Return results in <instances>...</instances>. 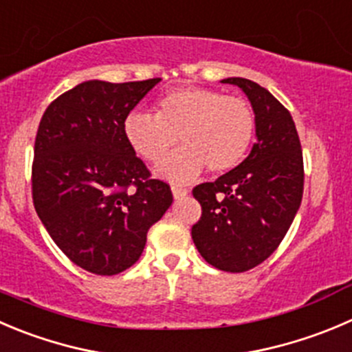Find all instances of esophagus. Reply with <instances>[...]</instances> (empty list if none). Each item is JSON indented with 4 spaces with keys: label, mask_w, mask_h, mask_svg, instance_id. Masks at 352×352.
I'll return each mask as SVG.
<instances>
[{
    "label": "esophagus",
    "mask_w": 352,
    "mask_h": 352,
    "mask_svg": "<svg viewBox=\"0 0 352 352\" xmlns=\"http://www.w3.org/2000/svg\"><path fill=\"white\" fill-rule=\"evenodd\" d=\"M172 192H173V197H175V199H182L184 196H187V194H189V190H187L186 187L172 186Z\"/></svg>",
    "instance_id": "1"
}]
</instances>
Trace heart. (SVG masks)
<instances>
[{
    "mask_svg": "<svg viewBox=\"0 0 352 352\" xmlns=\"http://www.w3.org/2000/svg\"><path fill=\"white\" fill-rule=\"evenodd\" d=\"M155 117L132 111L124 120L129 146L149 163H160L177 141L184 146L163 162L160 172L189 182L204 168L225 173L241 165L256 134L249 103L208 87H180L160 98Z\"/></svg>",
    "mask_w": 352,
    "mask_h": 352,
    "instance_id": "obj_1",
    "label": "heart"
}]
</instances>
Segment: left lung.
Here are the masks:
<instances>
[{
	"label": "left lung",
	"instance_id": "8db88e82",
	"mask_svg": "<svg viewBox=\"0 0 352 352\" xmlns=\"http://www.w3.org/2000/svg\"><path fill=\"white\" fill-rule=\"evenodd\" d=\"M221 82L249 98L258 141L241 165L194 187L201 218L190 235L211 267L241 274L274 254L287 234L302 199L305 163L294 120L277 98L248 78Z\"/></svg>",
	"mask_w": 352,
	"mask_h": 352
}]
</instances>
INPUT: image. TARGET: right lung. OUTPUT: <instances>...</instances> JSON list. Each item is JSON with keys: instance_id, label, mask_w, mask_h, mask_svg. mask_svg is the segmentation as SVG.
<instances>
[{"instance_id": "obj_1", "label": "right lung", "mask_w": 352, "mask_h": 352, "mask_svg": "<svg viewBox=\"0 0 352 352\" xmlns=\"http://www.w3.org/2000/svg\"><path fill=\"white\" fill-rule=\"evenodd\" d=\"M162 78L89 80L44 111L34 142L32 201L65 256L96 275H117L142 254L172 204L124 135V120Z\"/></svg>"}]
</instances>
